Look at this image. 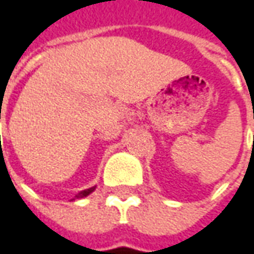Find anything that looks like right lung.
<instances>
[{"instance_id":"right-lung-1","label":"right lung","mask_w":254,"mask_h":254,"mask_svg":"<svg viewBox=\"0 0 254 254\" xmlns=\"http://www.w3.org/2000/svg\"><path fill=\"white\" fill-rule=\"evenodd\" d=\"M94 190H95V186L94 188H89V189H85V190H82V192H79L76 196H75V197H76V199H78V197H85V196H88L89 193H92Z\"/></svg>"}]
</instances>
